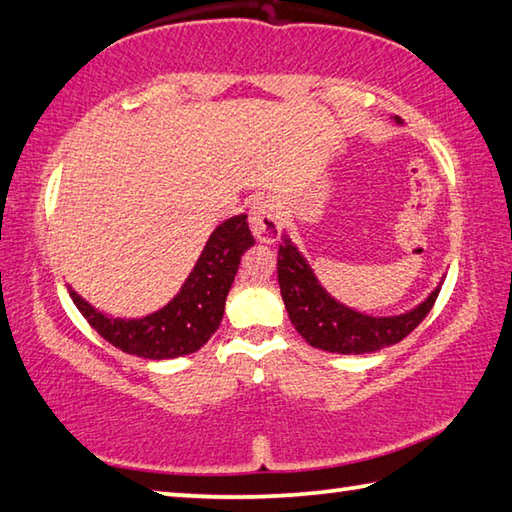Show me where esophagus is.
<instances>
[{
	"mask_svg": "<svg viewBox=\"0 0 512 512\" xmlns=\"http://www.w3.org/2000/svg\"><path fill=\"white\" fill-rule=\"evenodd\" d=\"M250 230L257 241H264V244H271L277 237H280L282 230V219L280 210H277V203L273 198H259L250 207Z\"/></svg>",
	"mask_w": 512,
	"mask_h": 512,
	"instance_id": "obj_1",
	"label": "esophagus"
}]
</instances>
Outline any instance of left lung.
Segmentation results:
<instances>
[{"label": "left lung", "mask_w": 512, "mask_h": 512, "mask_svg": "<svg viewBox=\"0 0 512 512\" xmlns=\"http://www.w3.org/2000/svg\"><path fill=\"white\" fill-rule=\"evenodd\" d=\"M400 124V117H395ZM277 282L293 327L311 348L336 354H368L406 339L436 302L443 280L420 305L397 316H370L336 300L284 232L277 253Z\"/></svg>", "instance_id": "1"}]
</instances>
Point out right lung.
I'll return each instance as SVG.
<instances>
[{"label":"right lung","mask_w":512,"mask_h":512,"mask_svg":"<svg viewBox=\"0 0 512 512\" xmlns=\"http://www.w3.org/2000/svg\"><path fill=\"white\" fill-rule=\"evenodd\" d=\"M253 244L246 214L230 216L216 225L180 291L167 305L146 316H110L72 287L67 289L85 320L121 352L151 361L185 357L201 350L219 329L241 255Z\"/></svg>","instance_id":"1"}]
</instances>
